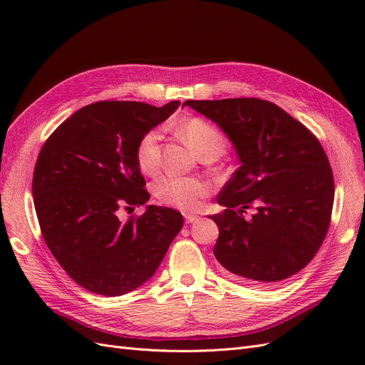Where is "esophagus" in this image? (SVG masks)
Returning <instances> with one entry per match:
<instances>
[{
    "instance_id": "34e87169",
    "label": "esophagus",
    "mask_w": 365,
    "mask_h": 365,
    "mask_svg": "<svg viewBox=\"0 0 365 365\" xmlns=\"http://www.w3.org/2000/svg\"><path fill=\"white\" fill-rule=\"evenodd\" d=\"M184 219H185V224H193V222H196V220L200 219V217H197L196 215H185Z\"/></svg>"
}]
</instances>
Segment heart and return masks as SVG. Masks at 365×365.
I'll return each instance as SVG.
<instances>
[{
	"instance_id": "heart-1",
	"label": "heart",
	"mask_w": 365,
	"mask_h": 365,
	"mask_svg": "<svg viewBox=\"0 0 365 365\" xmlns=\"http://www.w3.org/2000/svg\"><path fill=\"white\" fill-rule=\"evenodd\" d=\"M180 134L193 148L197 157L215 155L216 158L227 148V140L216 126L200 117L184 120L180 125ZM161 130L153 128L146 130L138 140L137 163L143 173L155 175L161 164ZM212 192L207 181L185 176H164L153 185V195L157 200L169 207L195 212L201 207L202 201Z\"/></svg>"
}]
</instances>
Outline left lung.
<instances>
[{"mask_svg": "<svg viewBox=\"0 0 365 365\" xmlns=\"http://www.w3.org/2000/svg\"><path fill=\"white\" fill-rule=\"evenodd\" d=\"M222 129L240 168L217 195L215 256L247 282L272 284L302 271L327 235L334 173L322 143L277 105L254 97L187 101ZM248 207L257 213L245 220Z\"/></svg>", "mask_w": 365, "mask_h": 365, "instance_id": "obj_1", "label": "left lung"}]
</instances>
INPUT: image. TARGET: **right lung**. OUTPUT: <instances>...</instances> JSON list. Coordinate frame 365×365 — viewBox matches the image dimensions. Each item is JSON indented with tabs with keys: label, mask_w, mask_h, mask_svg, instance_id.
<instances>
[{
	"label": "right lung",
	"mask_w": 365,
	"mask_h": 365,
	"mask_svg": "<svg viewBox=\"0 0 365 365\" xmlns=\"http://www.w3.org/2000/svg\"><path fill=\"white\" fill-rule=\"evenodd\" d=\"M180 106L102 101L86 105L54 129L33 172V202L54 259L82 288L118 297L149 280L182 228L180 212L148 205L137 145Z\"/></svg>",
	"instance_id": "add662e5"
}]
</instances>
